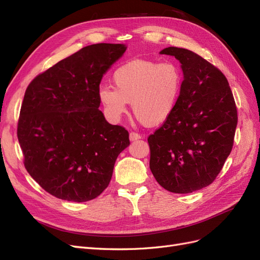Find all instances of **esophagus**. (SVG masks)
Masks as SVG:
<instances>
[{
	"label": "esophagus",
	"instance_id": "34e87169",
	"mask_svg": "<svg viewBox=\"0 0 260 260\" xmlns=\"http://www.w3.org/2000/svg\"><path fill=\"white\" fill-rule=\"evenodd\" d=\"M129 138H130V141H137V140L141 139V136L138 135V133H136V132H130Z\"/></svg>",
	"mask_w": 260,
	"mask_h": 260
}]
</instances>
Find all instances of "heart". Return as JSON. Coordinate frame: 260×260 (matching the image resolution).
I'll return each mask as SVG.
<instances>
[{
	"mask_svg": "<svg viewBox=\"0 0 260 260\" xmlns=\"http://www.w3.org/2000/svg\"><path fill=\"white\" fill-rule=\"evenodd\" d=\"M115 88L101 85L98 99L104 115L118 122L132 112L147 127L166 122L176 111L183 88V74L172 61L133 59L118 67L113 75Z\"/></svg>",
	"mask_w": 260,
	"mask_h": 260,
	"instance_id": "b5f03b06",
	"label": "heart"
}]
</instances>
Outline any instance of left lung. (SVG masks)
<instances>
[{
  "label": "left lung",
  "mask_w": 260,
  "mask_h": 260,
  "mask_svg": "<svg viewBox=\"0 0 260 260\" xmlns=\"http://www.w3.org/2000/svg\"><path fill=\"white\" fill-rule=\"evenodd\" d=\"M183 73L176 111L147 141L156 181L172 193L199 191L216 179L233 146L238 112L226 78L194 52L169 46Z\"/></svg>",
  "instance_id": "obj_1"
}]
</instances>
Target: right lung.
Segmentation results:
<instances>
[{
    "instance_id": "add662e5",
    "label": "right lung",
    "mask_w": 260,
    "mask_h": 260,
    "mask_svg": "<svg viewBox=\"0 0 260 260\" xmlns=\"http://www.w3.org/2000/svg\"><path fill=\"white\" fill-rule=\"evenodd\" d=\"M125 50L124 44L88 45L28 85L17 137L29 175L55 198H98L130 144L127 130L106 121L98 99L103 76Z\"/></svg>"
}]
</instances>
